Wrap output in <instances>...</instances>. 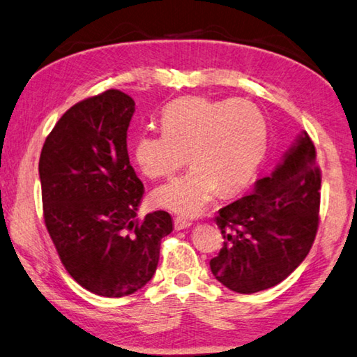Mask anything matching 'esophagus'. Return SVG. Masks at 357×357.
<instances>
[{
  "instance_id": "1",
  "label": "esophagus",
  "mask_w": 357,
  "mask_h": 357,
  "mask_svg": "<svg viewBox=\"0 0 357 357\" xmlns=\"http://www.w3.org/2000/svg\"><path fill=\"white\" fill-rule=\"evenodd\" d=\"M190 226H192V222H190V220L183 218V217H176V218H174V229L181 231V229H187V228H190Z\"/></svg>"
}]
</instances>
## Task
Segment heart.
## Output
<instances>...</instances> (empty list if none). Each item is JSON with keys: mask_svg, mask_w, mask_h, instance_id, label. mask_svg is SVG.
<instances>
[{"mask_svg": "<svg viewBox=\"0 0 357 357\" xmlns=\"http://www.w3.org/2000/svg\"><path fill=\"white\" fill-rule=\"evenodd\" d=\"M160 131H144L134 160L151 179L170 178L189 159L195 167L153 193L159 207L184 217L206 211L220 189L242 190L255 176L268 146L264 114L246 100L187 96L162 111Z\"/></svg>", "mask_w": 357, "mask_h": 357, "instance_id": "1", "label": "heart"}]
</instances>
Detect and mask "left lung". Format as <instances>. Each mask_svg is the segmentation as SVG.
<instances>
[{
	"instance_id": "left-lung-1",
	"label": "left lung",
	"mask_w": 357,
	"mask_h": 357,
	"mask_svg": "<svg viewBox=\"0 0 357 357\" xmlns=\"http://www.w3.org/2000/svg\"><path fill=\"white\" fill-rule=\"evenodd\" d=\"M320 187L314 142L304 131L271 176L218 211L223 246L209 262L215 280L237 294H256L286 280L312 248Z\"/></svg>"
}]
</instances>
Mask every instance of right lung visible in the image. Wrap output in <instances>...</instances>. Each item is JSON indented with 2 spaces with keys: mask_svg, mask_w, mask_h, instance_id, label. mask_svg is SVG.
I'll return each instance as SVG.
<instances>
[{
  "mask_svg": "<svg viewBox=\"0 0 357 357\" xmlns=\"http://www.w3.org/2000/svg\"><path fill=\"white\" fill-rule=\"evenodd\" d=\"M131 96L106 90L71 106L45 140L43 220L68 275L92 294L121 298L151 280L170 213L135 218L144 184L129 164Z\"/></svg>",
  "mask_w": 357,
  "mask_h": 357,
  "instance_id": "1",
  "label": "right lung"
}]
</instances>
